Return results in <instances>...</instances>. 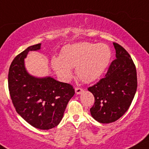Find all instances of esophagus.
I'll use <instances>...</instances> for the list:
<instances>
[{
    "instance_id": "obj_1",
    "label": "esophagus",
    "mask_w": 149,
    "mask_h": 149,
    "mask_svg": "<svg viewBox=\"0 0 149 149\" xmlns=\"http://www.w3.org/2000/svg\"><path fill=\"white\" fill-rule=\"evenodd\" d=\"M83 91H84V90L83 88H75V93L77 94H80Z\"/></svg>"
}]
</instances>
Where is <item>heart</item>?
Masks as SVG:
<instances>
[{
    "label": "heart",
    "instance_id": "heart-1",
    "mask_svg": "<svg viewBox=\"0 0 149 149\" xmlns=\"http://www.w3.org/2000/svg\"><path fill=\"white\" fill-rule=\"evenodd\" d=\"M112 57L106 44L90 42L68 45L63 47L60 56L51 58V66L63 80L72 77V68L76 66L77 77L84 83H92L102 75Z\"/></svg>",
    "mask_w": 149,
    "mask_h": 149
}]
</instances>
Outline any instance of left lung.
<instances>
[{"mask_svg": "<svg viewBox=\"0 0 149 149\" xmlns=\"http://www.w3.org/2000/svg\"><path fill=\"white\" fill-rule=\"evenodd\" d=\"M116 58L110 64L105 77L88 90L95 102L90 109L96 121L102 124L114 122L130 107L137 86V72L131 56L123 47L114 43Z\"/></svg>", "mask_w": 149, "mask_h": 149, "instance_id": "1", "label": "left lung"}]
</instances>
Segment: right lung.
Instances as JSON below:
<instances>
[{
	"label": "right lung",
	"mask_w": 149,
	"mask_h": 149,
	"mask_svg": "<svg viewBox=\"0 0 149 149\" xmlns=\"http://www.w3.org/2000/svg\"><path fill=\"white\" fill-rule=\"evenodd\" d=\"M40 49L41 44L30 46L15 58L9 67L8 83L18 114L33 127L45 130L58 125L74 89L49 76L36 77L28 73L25 58L30 51Z\"/></svg>",
	"instance_id": "right-lung-1"
}]
</instances>
